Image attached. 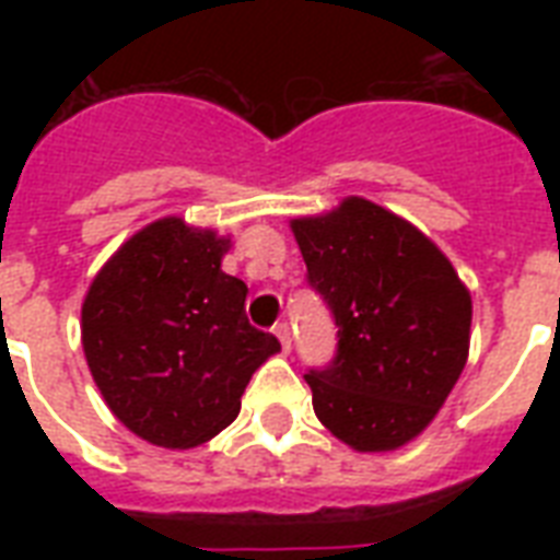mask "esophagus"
<instances>
[{
  "mask_svg": "<svg viewBox=\"0 0 560 560\" xmlns=\"http://www.w3.org/2000/svg\"><path fill=\"white\" fill-rule=\"evenodd\" d=\"M272 334L279 337L281 349L290 351V325L288 323H279V325H276V328H272Z\"/></svg>",
  "mask_w": 560,
  "mask_h": 560,
  "instance_id": "esophagus-1",
  "label": "esophagus"
}]
</instances>
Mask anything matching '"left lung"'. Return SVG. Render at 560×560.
<instances>
[{"label": "left lung", "mask_w": 560, "mask_h": 560, "mask_svg": "<svg viewBox=\"0 0 560 560\" xmlns=\"http://www.w3.org/2000/svg\"><path fill=\"white\" fill-rule=\"evenodd\" d=\"M290 229L340 325L331 366L305 374L316 418L351 451H398L430 427L468 363L470 290L421 229L366 197Z\"/></svg>", "instance_id": "obj_1"}]
</instances>
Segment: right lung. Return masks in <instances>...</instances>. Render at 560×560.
Masks as SVG:
<instances>
[{"label":"right lung","mask_w":560,"mask_h":560,"mask_svg":"<svg viewBox=\"0 0 560 560\" xmlns=\"http://www.w3.org/2000/svg\"><path fill=\"white\" fill-rule=\"evenodd\" d=\"M229 246L177 214L153 220L109 255L83 299L92 381L109 412L156 447L214 439L255 369L281 351L246 319L244 281L220 270Z\"/></svg>","instance_id":"right-lung-1"}]
</instances>
